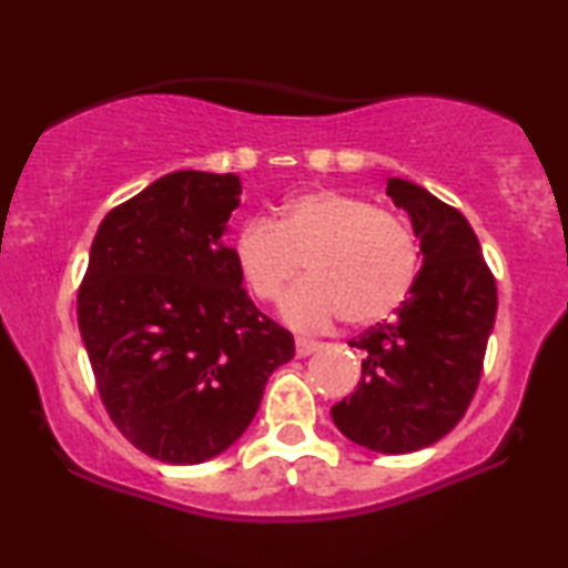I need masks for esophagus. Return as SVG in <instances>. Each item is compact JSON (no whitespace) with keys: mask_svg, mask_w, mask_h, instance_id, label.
Listing matches in <instances>:
<instances>
[{"mask_svg":"<svg viewBox=\"0 0 568 568\" xmlns=\"http://www.w3.org/2000/svg\"><path fill=\"white\" fill-rule=\"evenodd\" d=\"M294 348H297V356H310L313 352H317V348H321V344H317V341H310V338H297Z\"/></svg>","mask_w":568,"mask_h":568,"instance_id":"obj_1","label":"esophagus"}]
</instances>
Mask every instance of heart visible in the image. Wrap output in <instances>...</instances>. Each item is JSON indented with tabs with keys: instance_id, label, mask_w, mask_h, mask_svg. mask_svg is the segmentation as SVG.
<instances>
[{
	"instance_id": "obj_1",
	"label": "heart",
	"mask_w": 568,
	"mask_h": 568,
	"mask_svg": "<svg viewBox=\"0 0 568 568\" xmlns=\"http://www.w3.org/2000/svg\"><path fill=\"white\" fill-rule=\"evenodd\" d=\"M247 292L274 305L305 261L307 278L284 300L286 323L323 331L341 317L377 325L406 305L422 247L406 222L352 193L315 189L284 201L276 220H251L232 240Z\"/></svg>"
}]
</instances>
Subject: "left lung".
Segmentation results:
<instances>
[{"label": "left lung", "instance_id": "1", "mask_svg": "<svg viewBox=\"0 0 568 568\" xmlns=\"http://www.w3.org/2000/svg\"><path fill=\"white\" fill-rule=\"evenodd\" d=\"M387 196L408 212L424 266L390 321L348 341L364 354L362 379L331 416L356 445L403 455L434 445L468 410L494 328L496 282L455 206L400 178L387 181Z\"/></svg>", "mask_w": 568, "mask_h": 568}]
</instances>
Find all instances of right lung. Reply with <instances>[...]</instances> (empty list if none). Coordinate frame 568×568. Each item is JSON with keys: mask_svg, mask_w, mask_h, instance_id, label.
Returning <instances> with one entry per match:
<instances>
[{"mask_svg": "<svg viewBox=\"0 0 568 568\" xmlns=\"http://www.w3.org/2000/svg\"><path fill=\"white\" fill-rule=\"evenodd\" d=\"M240 191L232 173L178 170L113 206L92 240L77 323L108 416L154 460L224 453L294 356L222 243Z\"/></svg>", "mask_w": 568, "mask_h": 568, "instance_id": "1", "label": "right lung"}]
</instances>
